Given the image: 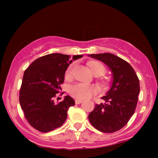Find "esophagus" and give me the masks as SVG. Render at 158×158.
<instances>
[{
	"instance_id": "1",
	"label": "esophagus",
	"mask_w": 158,
	"mask_h": 158,
	"mask_svg": "<svg viewBox=\"0 0 158 158\" xmlns=\"http://www.w3.org/2000/svg\"><path fill=\"white\" fill-rule=\"evenodd\" d=\"M83 102V100L82 99H77L75 100V102H76V104H80V103H81Z\"/></svg>"
}]
</instances>
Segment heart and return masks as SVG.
<instances>
[{"mask_svg":"<svg viewBox=\"0 0 158 158\" xmlns=\"http://www.w3.org/2000/svg\"><path fill=\"white\" fill-rule=\"evenodd\" d=\"M74 64H71L67 69L66 73H65V77L67 79H70L72 77L73 73V69ZM89 68L90 71L93 73L95 76H102L106 71L104 65L102 63L98 62V61H94L89 64ZM97 87L91 85H87L84 83H77L71 87L70 90V93L73 97L77 98V99H88L91 97L94 94H97L98 92Z\"/></svg>","mask_w":158,"mask_h":158,"instance_id":"heart-1","label":"heart"}]
</instances>
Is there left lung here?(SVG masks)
I'll list each match as a JSON object with an SVG mask.
<instances>
[{
    "label": "left lung",
    "instance_id": "obj_1",
    "mask_svg": "<svg viewBox=\"0 0 158 158\" xmlns=\"http://www.w3.org/2000/svg\"><path fill=\"white\" fill-rule=\"evenodd\" d=\"M88 56L105 63L113 76L110 90L102 97L106 103L96 105L88 119L99 131L113 133L126 126L135 113L139 94V79L131 65L114 54Z\"/></svg>",
    "mask_w": 158,
    "mask_h": 158
}]
</instances>
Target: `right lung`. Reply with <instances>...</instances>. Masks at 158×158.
<instances>
[{
  "label": "right lung",
  "mask_w": 158,
  "mask_h": 158,
  "mask_svg": "<svg viewBox=\"0 0 158 158\" xmlns=\"http://www.w3.org/2000/svg\"><path fill=\"white\" fill-rule=\"evenodd\" d=\"M82 55L70 56L51 53L41 56L24 71L20 89L19 102L25 118L31 126L41 132L51 131L61 126L68 117V110L75 105L70 96L54 102L56 94L61 90L67 68Z\"/></svg>",
  "instance_id": "obj_1"
}]
</instances>
